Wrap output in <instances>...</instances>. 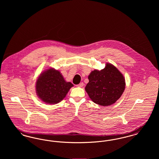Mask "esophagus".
<instances>
[{
	"instance_id": "esophagus-1",
	"label": "esophagus",
	"mask_w": 159,
	"mask_h": 159,
	"mask_svg": "<svg viewBox=\"0 0 159 159\" xmlns=\"http://www.w3.org/2000/svg\"><path fill=\"white\" fill-rule=\"evenodd\" d=\"M83 85H84V84H83V82H81V83H79V84L77 85V86H79V87H83Z\"/></svg>"
}]
</instances>
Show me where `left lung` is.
Masks as SVG:
<instances>
[{"label": "left lung", "instance_id": "left-lung-1", "mask_svg": "<svg viewBox=\"0 0 159 159\" xmlns=\"http://www.w3.org/2000/svg\"><path fill=\"white\" fill-rule=\"evenodd\" d=\"M88 79L85 91L91 100L100 106L112 105L120 98L125 89L123 75L110 63H107L105 68L100 71H92Z\"/></svg>", "mask_w": 159, "mask_h": 159}]
</instances>
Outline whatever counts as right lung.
<instances>
[{"label": "right lung", "instance_id": "1", "mask_svg": "<svg viewBox=\"0 0 159 159\" xmlns=\"http://www.w3.org/2000/svg\"><path fill=\"white\" fill-rule=\"evenodd\" d=\"M73 86L66 82L58 70L49 68L42 73L36 81V91L39 98L47 104H57L64 98Z\"/></svg>", "mask_w": 159, "mask_h": 159}]
</instances>
